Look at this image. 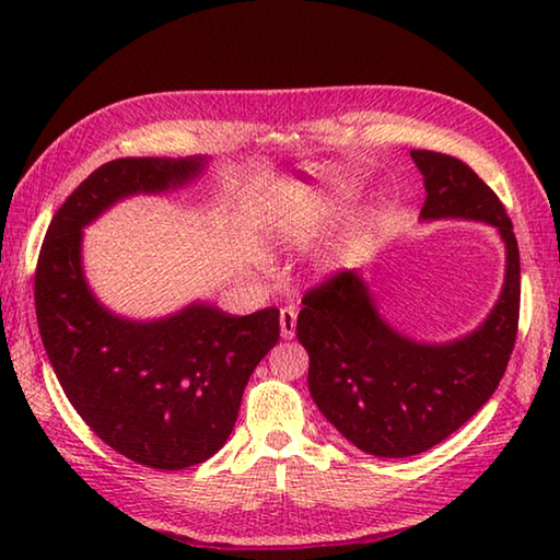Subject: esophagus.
Segmentation results:
<instances>
[{
    "label": "esophagus",
    "instance_id": "34e87169",
    "mask_svg": "<svg viewBox=\"0 0 560 560\" xmlns=\"http://www.w3.org/2000/svg\"><path fill=\"white\" fill-rule=\"evenodd\" d=\"M279 324H281V338L283 340H291L293 336H296V308H293V306L281 308Z\"/></svg>",
    "mask_w": 560,
    "mask_h": 560
}]
</instances>
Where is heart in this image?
I'll list each match as a JSON object with an SVG mask.
<instances>
[{
	"instance_id": "heart-1",
	"label": "heart",
	"mask_w": 560,
	"mask_h": 560,
	"mask_svg": "<svg viewBox=\"0 0 560 560\" xmlns=\"http://www.w3.org/2000/svg\"><path fill=\"white\" fill-rule=\"evenodd\" d=\"M334 187L346 189L348 185L343 179H334ZM334 210H336L334 200H324V197H318V200H308V202H299V220L303 224H320L334 214Z\"/></svg>"
}]
</instances>
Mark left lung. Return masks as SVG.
<instances>
[{
	"label": "left lung",
	"mask_w": 560,
	"mask_h": 560,
	"mask_svg": "<svg viewBox=\"0 0 560 560\" xmlns=\"http://www.w3.org/2000/svg\"><path fill=\"white\" fill-rule=\"evenodd\" d=\"M410 155L428 189L424 222H487L504 240V289L485 324L450 343H417L377 314L355 269L311 289L296 320L318 410L358 450L393 459L447 440L494 395L516 343L521 301L518 244L494 189L457 158Z\"/></svg>",
	"instance_id": "obj_1"
}]
</instances>
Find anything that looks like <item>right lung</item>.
I'll list each match as a JSON object with an SVG mask.
<instances>
[{"instance_id": "1", "label": "right lung", "mask_w": 560, "mask_h": 560, "mask_svg": "<svg viewBox=\"0 0 560 560\" xmlns=\"http://www.w3.org/2000/svg\"><path fill=\"white\" fill-rule=\"evenodd\" d=\"M205 158H120L73 189L46 230L34 301L46 355L73 410L122 457L150 469L195 467L234 430L244 387L279 340V308L230 316L192 303L160 320H128L93 296L83 226L138 192H165Z\"/></svg>"}]
</instances>
